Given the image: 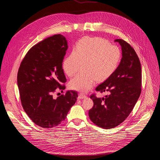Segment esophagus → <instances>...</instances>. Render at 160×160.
I'll return each instance as SVG.
<instances>
[{
  "label": "esophagus",
  "instance_id": "esophagus-1",
  "mask_svg": "<svg viewBox=\"0 0 160 160\" xmlns=\"http://www.w3.org/2000/svg\"><path fill=\"white\" fill-rule=\"evenodd\" d=\"M85 98H86V96H85L83 94H80L78 97V99H85Z\"/></svg>",
  "mask_w": 160,
  "mask_h": 160
}]
</instances>
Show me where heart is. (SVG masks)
I'll return each instance as SVG.
<instances>
[{
    "instance_id": "heart-1",
    "label": "heart",
    "mask_w": 160,
    "mask_h": 160,
    "mask_svg": "<svg viewBox=\"0 0 160 160\" xmlns=\"http://www.w3.org/2000/svg\"><path fill=\"white\" fill-rule=\"evenodd\" d=\"M121 59V52L115 45L108 44L100 37L80 40L76 48L63 61L62 69L68 77L75 75L81 64L83 74L77 75L69 83L70 88L85 93L92 88L96 80L104 82L115 72Z\"/></svg>"
}]
</instances>
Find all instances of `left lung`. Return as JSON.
Instances as JSON below:
<instances>
[{
  "mask_svg": "<svg viewBox=\"0 0 160 160\" xmlns=\"http://www.w3.org/2000/svg\"><path fill=\"white\" fill-rule=\"evenodd\" d=\"M115 42L122 48L120 62L113 74L96 88L109 94L102 98L91 96L94 106L88 111L90 120L105 129L116 127L128 117L141 92L142 72L138 55L125 40Z\"/></svg>",
  "mask_w": 160,
  "mask_h": 160,
  "instance_id": "8db88e82",
  "label": "left lung"
}]
</instances>
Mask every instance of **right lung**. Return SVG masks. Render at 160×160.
<instances>
[{
    "label": "right lung",
    "instance_id": "add662e5",
    "mask_svg": "<svg viewBox=\"0 0 160 160\" xmlns=\"http://www.w3.org/2000/svg\"><path fill=\"white\" fill-rule=\"evenodd\" d=\"M68 49L61 34L44 39L33 46L22 59L17 82L21 104L29 118L42 128L59 125L77 101L75 91H67L56 99L52 94L65 86L62 63Z\"/></svg>",
    "mask_w": 160,
    "mask_h": 160
}]
</instances>
